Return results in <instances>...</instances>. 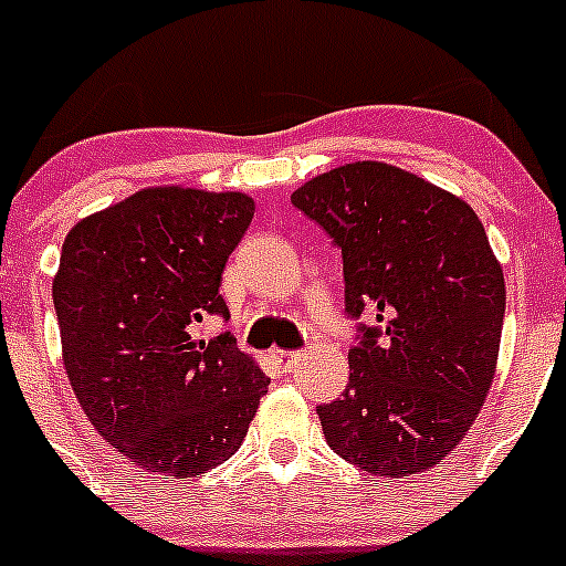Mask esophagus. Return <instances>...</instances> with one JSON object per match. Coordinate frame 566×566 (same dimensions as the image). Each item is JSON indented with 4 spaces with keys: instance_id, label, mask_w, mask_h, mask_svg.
Listing matches in <instances>:
<instances>
[{
    "instance_id": "obj_1",
    "label": "esophagus",
    "mask_w": 566,
    "mask_h": 566,
    "mask_svg": "<svg viewBox=\"0 0 566 566\" xmlns=\"http://www.w3.org/2000/svg\"><path fill=\"white\" fill-rule=\"evenodd\" d=\"M271 358H273V364L282 369V373H293L295 364L304 358V350H279V347H273Z\"/></svg>"
}]
</instances>
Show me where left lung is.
I'll use <instances>...</instances> for the list:
<instances>
[{"label":"left lung","mask_w":566,"mask_h":566,"mask_svg":"<svg viewBox=\"0 0 566 566\" xmlns=\"http://www.w3.org/2000/svg\"><path fill=\"white\" fill-rule=\"evenodd\" d=\"M290 199L342 249L347 315L378 319L347 353V389L317 408L325 441L380 479L438 465L476 421L499 364L506 287L482 221L384 161L336 167Z\"/></svg>","instance_id":"8db88e82"}]
</instances>
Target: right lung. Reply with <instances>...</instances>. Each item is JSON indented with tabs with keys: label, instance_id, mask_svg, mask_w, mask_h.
<instances>
[{
	"label": "right lung",
	"instance_id": "right-lung-1",
	"mask_svg": "<svg viewBox=\"0 0 566 566\" xmlns=\"http://www.w3.org/2000/svg\"><path fill=\"white\" fill-rule=\"evenodd\" d=\"M254 219L241 191L156 186L87 216L54 276L62 361L78 405L119 454L161 476H199L241 449L268 378L230 334L227 260Z\"/></svg>",
	"mask_w": 566,
	"mask_h": 566
}]
</instances>
